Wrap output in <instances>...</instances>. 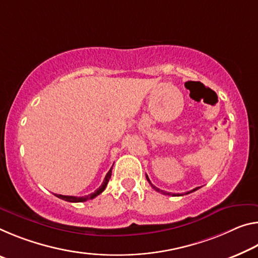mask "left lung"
Here are the masks:
<instances>
[{"instance_id": "left-lung-1", "label": "left lung", "mask_w": 258, "mask_h": 258, "mask_svg": "<svg viewBox=\"0 0 258 258\" xmlns=\"http://www.w3.org/2000/svg\"><path fill=\"white\" fill-rule=\"evenodd\" d=\"M146 178H147V180H148V181H149V183H150V185H151V187H153L155 190H157V191H161V193H163V194H167V195H170V193H164V191H163V190H159L157 187H155V186L153 185V183H151V182H150V180H149V178H148V175H146ZM198 189H199V187H198V188H194V189H193V190L188 191V193H186V194H189V193H191V191H195V190H198ZM173 195H175V194H173ZM178 196H179V195H178Z\"/></svg>"}]
</instances>
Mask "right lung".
<instances>
[{
    "label": "right lung",
    "mask_w": 258,
    "mask_h": 258,
    "mask_svg": "<svg viewBox=\"0 0 258 258\" xmlns=\"http://www.w3.org/2000/svg\"><path fill=\"white\" fill-rule=\"evenodd\" d=\"M112 169L109 170V172L107 173V175H105L104 180H103V183L97 188V189L94 191V193L89 194V195H86V196H80V198H77V196H68V195H60V194H55V196H57V198L60 199V200H64V201H68V202H85L87 201V200H92L94 198H96L97 195H100L102 191H103L105 189V187H107L108 182H109V179L111 178V171Z\"/></svg>",
    "instance_id": "right-lung-1"
}]
</instances>
